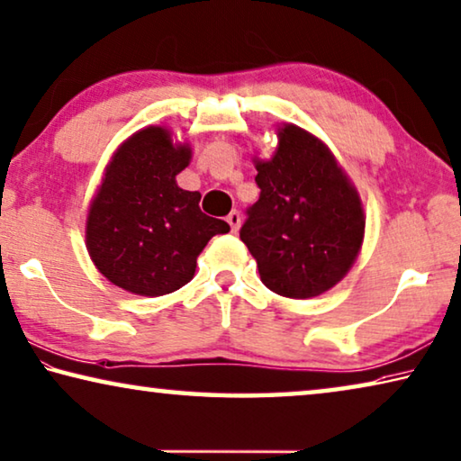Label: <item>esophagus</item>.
Segmentation results:
<instances>
[{
  "label": "esophagus",
  "mask_w": 461,
  "mask_h": 461,
  "mask_svg": "<svg viewBox=\"0 0 461 461\" xmlns=\"http://www.w3.org/2000/svg\"><path fill=\"white\" fill-rule=\"evenodd\" d=\"M228 223L231 225L233 231H238L240 225H242V215H240L238 211H231V213L228 215Z\"/></svg>",
  "instance_id": "34e87169"
}]
</instances>
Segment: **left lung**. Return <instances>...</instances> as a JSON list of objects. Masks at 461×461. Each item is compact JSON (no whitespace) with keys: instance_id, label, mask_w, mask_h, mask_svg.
<instances>
[{"instance_id":"obj_1","label":"left lung","mask_w":461,"mask_h":461,"mask_svg":"<svg viewBox=\"0 0 461 461\" xmlns=\"http://www.w3.org/2000/svg\"><path fill=\"white\" fill-rule=\"evenodd\" d=\"M273 158H254L260 199L240 238L276 295L312 299L345 279L365 238L363 201L330 148L283 122Z\"/></svg>"}]
</instances>
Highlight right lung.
I'll use <instances>...</instances> for the list:
<instances>
[{
	"label": "right lung",
	"mask_w": 461,
	"mask_h": 461,
	"mask_svg": "<svg viewBox=\"0 0 461 461\" xmlns=\"http://www.w3.org/2000/svg\"><path fill=\"white\" fill-rule=\"evenodd\" d=\"M191 158V145L162 125L135 131L114 149L87 209L86 248L116 287L143 297L172 294L193 279L209 240L230 231L203 213L201 193L178 186Z\"/></svg>",
	"instance_id": "add662e5"
}]
</instances>
